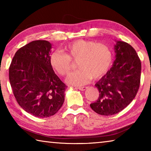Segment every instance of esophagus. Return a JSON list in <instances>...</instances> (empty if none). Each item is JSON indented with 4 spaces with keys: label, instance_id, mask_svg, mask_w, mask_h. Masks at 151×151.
Here are the masks:
<instances>
[{
    "label": "esophagus",
    "instance_id": "1",
    "mask_svg": "<svg viewBox=\"0 0 151 151\" xmlns=\"http://www.w3.org/2000/svg\"><path fill=\"white\" fill-rule=\"evenodd\" d=\"M87 88H88L87 86H80V87H78V88L79 89V90L82 91H85L86 89Z\"/></svg>",
    "mask_w": 151,
    "mask_h": 151
}]
</instances>
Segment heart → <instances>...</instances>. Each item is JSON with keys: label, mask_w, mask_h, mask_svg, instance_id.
Instances as JSON below:
<instances>
[{"label": "heart", "mask_w": 151, "mask_h": 151, "mask_svg": "<svg viewBox=\"0 0 151 151\" xmlns=\"http://www.w3.org/2000/svg\"><path fill=\"white\" fill-rule=\"evenodd\" d=\"M66 54L55 51L50 56L52 67L61 76L67 75L77 62L79 68L68 76L66 82L76 86L87 84L92 78L98 79L105 75L112 62V52L108 45L93 40H77L65 47Z\"/></svg>", "instance_id": "1"}]
</instances>
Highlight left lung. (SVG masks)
I'll list each match as a JSON object with an SVG mask.
<instances>
[{
  "mask_svg": "<svg viewBox=\"0 0 151 151\" xmlns=\"http://www.w3.org/2000/svg\"><path fill=\"white\" fill-rule=\"evenodd\" d=\"M115 60L104 76L95 84L98 100L90 106L101 115L116 114L134 99L140 83L141 63L133 47L123 41L114 46Z\"/></svg>",
  "mask_w": 151,
  "mask_h": 151,
  "instance_id": "1",
  "label": "left lung"
}]
</instances>
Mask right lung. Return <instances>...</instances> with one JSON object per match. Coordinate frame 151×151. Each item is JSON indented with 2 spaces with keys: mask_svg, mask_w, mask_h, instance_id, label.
Segmentation results:
<instances>
[{
  "mask_svg": "<svg viewBox=\"0 0 151 151\" xmlns=\"http://www.w3.org/2000/svg\"><path fill=\"white\" fill-rule=\"evenodd\" d=\"M51 48L47 40L30 42L17 51L9 67L10 83L17 103L40 118L57 113L67 87L50 65Z\"/></svg>",
  "mask_w": 151,
  "mask_h": 151,
  "instance_id": "add662e5",
  "label": "right lung"
}]
</instances>
